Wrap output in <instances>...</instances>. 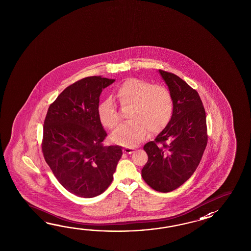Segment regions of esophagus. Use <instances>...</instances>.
<instances>
[{"label":"esophagus","mask_w":251,"mask_h":251,"mask_svg":"<svg viewBox=\"0 0 251 251\" xmlns=\"http://www.w3.org/2000/svg\"><path fill=\"white\" fill-rule=\"evenodd\" d=\"M123 151L125 153H127V154H132L133 152H134V149H133V148H130V147H125Z\"/></svg>","instance_id":"esophagus-1"}]
</instances>
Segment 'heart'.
<instances>
[{
  "label": "heart",
  "instance_id": "heart-1",
  "mask_svg": "<svg viewBox=\"0 0 251 251\" xmlns=\"http://www.w3.org/2000/svg\"><path fill=\"white\" fill-rule=\"evenodd\" d=\"M115 97L121 107H130L129 121L120 125L111 135L116 144L133 147L147 138L150 132L154 134L162 132L171 121L174 100L171 91L164 86L130 78L118 86ZM98 116L102 126L107 129H113L119 121L118 108L110 100L99 106Z\"/></svg>",
  "mask_w": 251,
  "mask_h": 251
}]
</instances>
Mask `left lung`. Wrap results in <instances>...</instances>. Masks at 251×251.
Wrapping results in <instances>:
<instances>
[{
  "label": "left lung",
  "mask_w": 251,
  "mask_h": 251,
  "mask_svg": "<svg viewBox=\"0 0 251 251\" xmlns=\"http://www.w3.org/2000/svg\"><path fill=\"white\" fill-rule=\"evenodd\" d=\"M173 97L174 112L169 126L145 144L148 161L144 181L159 192L180 187L197 170L207 145L206 116L198 91L177 75L159 70Z\"/></svg>",
  "instance_id": "1"
}]
</instances>
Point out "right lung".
Segmentation results:
<instances>
[{"label":"right lung","instance_id":"right-lung-1","mask_svg":"<svg viewBox=\"0 0 251 251\" xmlns=\"http://www.w3.org/2000/svg\"><path fill=\"white\" fill-rule=\"evenodd\" d=\"M114 81L102 76L75 81L50 104L44 121L45 160L59 183L80 198L104 192L123 154L119 145L104 146L107 133L98 116L102 89Z\"/></svg>","mask_w":251,"mask_h":251}]
</instances>
